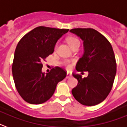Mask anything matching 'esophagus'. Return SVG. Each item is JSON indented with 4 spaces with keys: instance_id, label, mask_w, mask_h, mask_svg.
<instances>
[{
    "instance_id": "34e87169",
    "label": "esophagus",
    "mask_w": 127,
    "mask_h": 127,
    "mask_svg": "<svg viewBox=\"0 0 127 127\" xmlns=\"http://www.w3.org/2000/svg\"><path fill=\"white\" fill-rule=\"evenodd\" d=\"M70 77H71V74H70L69 72H67V76H66V78H67V79H68V78H70Z\"/></svg>"
}]
</instances>
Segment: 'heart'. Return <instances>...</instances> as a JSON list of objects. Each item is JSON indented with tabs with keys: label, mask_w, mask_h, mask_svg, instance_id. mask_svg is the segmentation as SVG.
<instances>
[{
	"label": "heart",
	"mask_w": 127,
	"mask_h": 127,
	"mask_svg": "<svg viewBox=\"0 0 127 127\" xmlns=\"http://www.w3.org/2000/svg\"><path fill=\"white\" fill-rule=\"evenodd\" d=\"M66 41H67V42L68 43V44L69 45V46L72 49L74 47L77 46H79L80 44V41L77 37L73 36H70L68 37L66 39ZM67 69H70L72 67V64H69V63H67Z\"/></svg>",
	"instance_id": "b5f03b06"
}]
</instances>
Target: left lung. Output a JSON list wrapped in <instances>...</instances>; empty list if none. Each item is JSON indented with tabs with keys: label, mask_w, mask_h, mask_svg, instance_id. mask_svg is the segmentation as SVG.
Returning <instances> with one entry per match:
<instances>
[{
	"label": "left lung",
	"mask_w": 127,
	"mask_h": 127,
	"mask_svg": "<svg viewBox=\"0 0 127 127\" xmlns=\"http://www.w3.org/2000/svg\"><path fill=\"white\" fill-rule=\"evenodd\" d=\"M83 41L84 55L77 62L76 69L88 71L86 77L73 74L77 86L72 90L76 100L83 105L92 106L104 101L113 87L116 73V62L113 48L105 37L93 29L70 30Z\"/></svg>",
	"instance_id": "1"
}]
</instances>
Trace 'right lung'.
<instances>
[{"mask_svg":"<svg viewBox=\"0 0 127 127\" xmlns=\"http://www.w3.org/2000/svg\"><path fill=\"white\" fill-rule=\"evenodd\" d=\"M69 29L40 26L25 34L18 43L12 65L16 88L25 101L32 104L45 102L53 95L58 82L67 72L59 67L42 72L43 60L52 54L58 39Z\"/></svg>","mask_w":127,"mask_h":127,"instance_id":"add662e5","label":"right lung"}]
</instances>
